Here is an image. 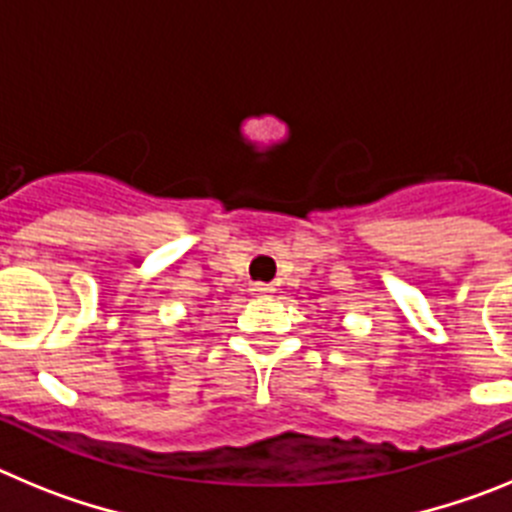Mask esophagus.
<instances>
[{
  "label": "esophagus",
  "instance_id": "esophagus-1",
  "mask_svg": "<svg viewBox=\"0 0 512 512\" xmlns=\"http://www.w3.org/2000/svg\"><path fill=\"white\" fill-rule=\"evenodd\" d=\"M251 292H253V295H259V297L274 295V284H253Z\"/></svg>",
  "mask_w": 512,
  "mask_h": 512
}]
</instances>
